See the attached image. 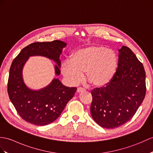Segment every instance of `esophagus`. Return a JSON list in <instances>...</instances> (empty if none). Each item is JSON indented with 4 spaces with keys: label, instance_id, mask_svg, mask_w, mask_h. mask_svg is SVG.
<instances>
[{
    "label": "esophagus",
    "instance_id": "34e87169",
    "mask_svg": "<svg viewBox=\"0 0 153 153\" xmlns=\"http://www.w3.org/2000/svg\"><path fill=\"white\" fill-rule=\"evenodd\" d=\"M85 89L83 88H81V87H78L77 89V93H81V92L85 91Z\"/></svg>",
    "mask_w": 153,
    "mask_h": 153
}]
</instances>
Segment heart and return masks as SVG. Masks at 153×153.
I'll list each match as a JSON object with an SVG mask.
<instances>
[{"mask_svg": "<svg viewBox=\"0 0 153 153\" xmlns=\"http://www.w3.org/2000/svg\"><path fill=\"white\" fill-rule=\"evenodd\" d=\"M119 57L115 51L102 45H90L76 49L70 60L62 63L61 72L70 83L79 82L85 72V79L94 87L107 85L118 68Z\"/></svg>", "mask_w": 153, "mask_h": 153, "instance_id": "obj_1", "label": "heart"}]
</instances>
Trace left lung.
I'll return each mask as SVG.
<instances>
[{
    "label": "left lung",
    "mask_w": 153,
    "mask_h": 153,
    "mask_svg": "<svg viewBox=\"0 0 153 153\" xmlns=\"http://www.w3.org/2000/svg\"><path fill=\"white\" fill-rule=\"evenodd\" d=\"M118 68L111 81L91 91V113L98 125L119 127L132 118L146 94L144 67L130 48L119 50Z\"/></svg>",
    "instance_id": "obj_1"
}]
</instances>
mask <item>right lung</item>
Segmentation results:
<instances>
[{
  "label": "right lung",
  "mask_w": 153,
  "mask_h": 153,
  "mask_svg": "<svg viewBox=\"0 0 153 153\" xmlns=\"http://www.w3.org/2000/svg\"><path fill=\"white\" fill-rule=\"evenodd\" d=\"M66 43L60 40L34 42L24 48L13 59L8 81V93L17 113L25 121L38 126L47 125L61 114L68 101L72 98L76 87L63 85L54 79L48 87L39 91L28 88L22 78V69L28 56L42 55L57 63L55 73H60V55Z\"/></svg>",
  "instance_id": "obj_1"
}]
</instances>
